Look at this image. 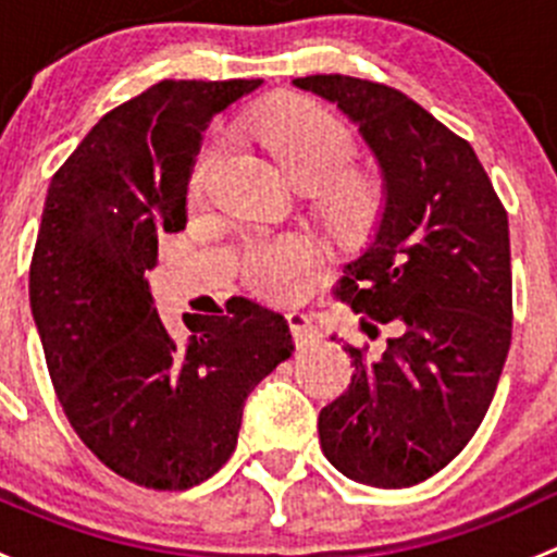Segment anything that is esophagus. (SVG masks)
Wrapping results in <instances>:
<instances>
[{"instance_id": "34e87169", "label": "esophagus", "mask_w": 557, "mask_h": 557, "mask_svg": "<svg viewBox=\"0 0 557 557\" xmlns=\"http://www.w3.org/2000/svg\"><path fill=\"white\" fill-rule=\"evenodd\" d=\"M288 325H290V334H294L296 347H307L312 342H318V329L312 325L310 314L305 312H288Z\"/></svg>"}]
</instances>
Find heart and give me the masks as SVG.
Returning <instances> with one entry per match:
<instances>
[{
  "mask_svg": "<svg viewBox=\"0 0 557 557\" xmlns=\"http://www.w3.org/2000/svg\"><path fill=\"white\" fill-rule=\"evenodd\" d=\"M277 166L301 188L324 185L323 205L331 223L342 232H358L374 207V183L363 174L342 172L352 159V134L339 117L310 102H285L252 115L245 123ZM210 156L194 172V190L205 185ZM314 261V245L301 234L258 237L245 247L243 272L247 283L272 299H290Z\"/></svg>",
  "mask_w": 557,
  "mask_h": 557,
  "instance_id": "obj_1",
  "label": "heart"
}]
</instances>
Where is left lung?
Segmentation results:
<instances>
[{"label": "left lung", "instance_id": "left-lung-1", "mask_svg": "<svg viewBox=\"0 0 557 557\" xmlns=\"http://www.w3.org/2000/svg\"><path fill=\"white\" fill-rule=\"evenodd\" d=\"M294 86L336 104L377 161V221L336 296L367 334L372 320L396 329L377 358L345 345L356 372L320 409V447L361 485H418L469 445L507 361V210L471 145L396 88L347 75Z\"/></svg>", "mask_w": 557, "mask_h": 557}]
</instances>
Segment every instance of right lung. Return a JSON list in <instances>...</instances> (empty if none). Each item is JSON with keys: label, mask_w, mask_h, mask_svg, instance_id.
Segmentation results:
<instances>
[{"label": "right lung", "mask_w": 557, "mask_h": 557, "mask_svg": "<svg viewBox=\"0 0 557 557\" xmlns=\"http://www.w3.org/2000/svg\"><path fill=\"white\" fill-rule=\"evenodd\" d=\"M261 83H156L99 117L45 196L29 301L55 396L88 450L156 491L210 480L247 393L294 352L288 320L245 296L185 312L194 334L172 339L145 274L185 228L201 132Z\"/></svg>", "instance_id": "obj_1"}]
</instances>
